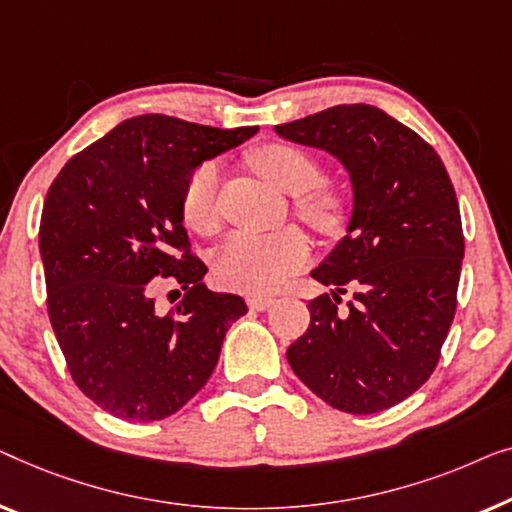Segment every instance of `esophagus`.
<instances>
[{"mask_svg":"<svg viewBox=\"0 0 512 512\" xmlns=\"http://www.w3.org/2000/svg\"><path fill=\"white\" fill-rule=\"evenodd\" d=\"M273 297H266V294H255V297H248V306L253 308V311H266L273 304Z\"/></svg>","mask_w":512,"mask_h":512,"instance_id":"34e87169","label":"esophagus"}]
</instances>
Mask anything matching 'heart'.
Here are the masks:
<instances>
[{
    "label": "heart",
    "mask_w": 512,
    "mask_h": 512,
    "mask_svg": "<svg viewBox=\"0 0 512 512\" xmlns=\"http://www.w3.org/2000/svg\"><path fill=\"white\" fill-rule=\"evenodd\" d=\"M255 174L280 192L292 194V208L301 220L334 234L345 222V199L336 187L322 183V167L308 150L294 143L276 141L255 148L248 157ZM218 164L204 162L192 171L181 194L185 225L194 232H211L218 220L215 194H218ZM311 257L308 239L299 229H283L278 234L255 236L234 234L215 257V273L220 283L239 292H271L285 283L287 276L301 269Z\"/></svg>",
    "instance_id": "obj_1"
}]
</instances>
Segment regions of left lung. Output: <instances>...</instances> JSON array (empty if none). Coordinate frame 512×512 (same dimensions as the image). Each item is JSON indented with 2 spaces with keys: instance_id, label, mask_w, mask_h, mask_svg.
Segmentation results:
<instances>
[{
  "instance_id": "8db88e82",
  "label": "left lung",
  "mask_w": 512,
  "mask_h": 512,
  "mask_svg": "<svg viewBox=\"0 0 512 512\" xmlns=\"http://www.w3.org/2000/svg\"><path fill=\"white\" fill-rule=\"evenodd\" d=\"M348 169V234L311 271L334 285L308 304L311 325L287 362L331 408L369 415L427 383L457 311L464 234L455 187L434 148L369 104L331 106L276 125ZM352 286L348 309L338 293Z\"/></svg>"
}]
</instances>
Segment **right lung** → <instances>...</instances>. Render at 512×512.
I'll return each mask as SVG.
<instances>
[{"label":"right lung","mask_w":512,"mask_h":512,"mask_svg":"<svg viewBox=\"0 0 512 512\" xmlns=\"http://www.w3.org/2000/svg\"><path fill=\"white\" fill-rule=\"evenodd\" d=\"M257 134L148 113L129 118L64 164L48 187L39 253L48 318L85 397L120 420L181 410L218 364L246 301L201 283L183 227L185 181L204 160ZM186 294L162 314L156 292Z\"/></svg>","instance_id":"obj_1"}]
</instances>
